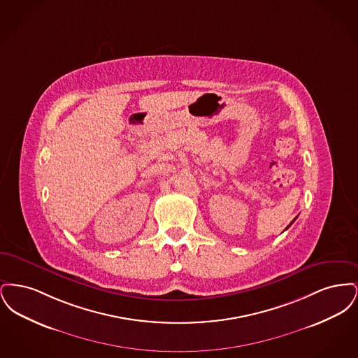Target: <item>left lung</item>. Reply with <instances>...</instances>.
Instances as JSON below:
<instances>
[{
  "label": "left lung",
  "mask_w": 358,
  "mask_h": 358,
  "mask_svg": "<svg viewBox=\"0 0 358 358\" xmlns=\"http://www.w3.org/2000/svg\"><path fill=\"white\" fill-rule=\"evenodd\" d=\"M296 217H298V216H296ZM296 217H295V219H294V220H292V222H289V225H291V224H292V222H295V220H296ZM289 227H287V228H289ZM287 228H286V229H287Z\"/></svg>",
  "instance_id": "obj_1"
}]
</instances>
